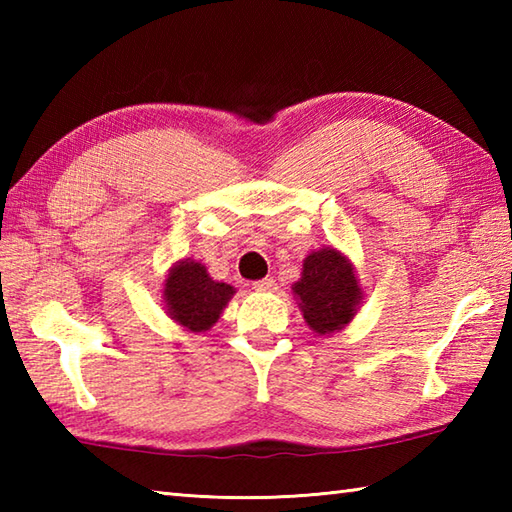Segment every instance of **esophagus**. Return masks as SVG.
Instances as JSON below:
<instances>
[{"label": "esophagus", "mask_w": 512, "mask_h": 512, "mask_svg": "<svg viewBox=\"0 0 512 512\" xmlns=\"http://www.w3.org/2000/svg\"><path fill=\"white\" fill-rule=\"evenodd\" d=\"M253 288H255L257 292H273V290H277V281H275L273 277H264V279L255 281Z\"/></svg>", "instance_id": "esophagus-1"}]
</instances>
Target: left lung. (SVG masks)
Masks as SVG:
<instances>
[{
  "label": "left lung",
  "instance_id": "left-lung-1",
  "mask_svg": "<svg viewBox=\"0 0 512 512\" xmlns=\"http://www.w3.org/2000/svg\"><path fill=\"white\" fill-rule=\"evenodd\" d=\"M292 292L303 319L317 334L343 330L363 299L352 262L332 246L314 250L303 259V273Z\"/></svg>",
  "mask_w": 512,
  "mask_h": 512
}]
</instances>
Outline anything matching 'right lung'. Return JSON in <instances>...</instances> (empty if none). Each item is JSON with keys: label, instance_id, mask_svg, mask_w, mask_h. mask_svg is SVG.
Returning a JSON list of instances; mask_svg holds the SVG:
<instances>
[{"label": "right lung", "instance_id": "add662e5", "mask_svg": "<svg viewBox=\"0 0 512 512\" xmlns=\"http://www.w3.org/2000/svg\"><path fill=\"white\" fill-rule=\"evenodd\" d=\"M233 295V286L213 281L195 259H182L173 264L162 288L167 314L191 332L211 330Z\"/></svg>", "mask_w": 512, "mask_h": 512}]
</instances>
